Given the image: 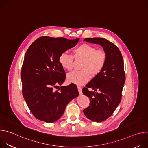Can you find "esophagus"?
Here are the masks:
<instances>
[{
    "label": "esophagus",
    "mask_w": 148,
    "mask_h": 148,
    "mask_svg": "<svg viewBox=\"0 0 148 148\" xmlns=\"http://www.w3.org/2000/svg\"><path fill=\"white\" fill-rule=\"evenodd\" d=\"M78 91L79 93V94H82V88L81 87H78Z\"/></svg>",
    "instance_id": "1"
}]
</instances>
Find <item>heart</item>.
Listing matches in <instances>:
<instances>
[{
	"instance_id": "b5f03b06",
	"label": "heart",
	"mask_w": 148,
	"mask_h": 148,
	"mask_svg": "<svg viewBox=\"0 0 148 148\" xmlns=\"http://www.w3.org/2000/svg\"><path fill=\"white\" fill-rule=\"evenodd\" d=\"M75 58L83 59L81 71H73L67 75V80L77 85H82L88 82L92 76L100 74L103 69L107 61V54L102 49L91 45L83 43L77 46L73 50ZM74 57L66 53H61L58 58L61 66L67 70H71L73 67Z\"/></svg>"
}]
</instances>
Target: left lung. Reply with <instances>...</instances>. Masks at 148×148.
Returning <instances> with one entry per match:
<instances>
[{"label": "left lung", "instance_id": "obj_1", "mask_svg": "<svg viewBox=\"0 0 148 148\" xmlns=\"http://www.w3.org/2000/svg\"><path fill=\"white\" fill-rule=\"evenodd\" d=\"M84 40L100 45L107 54L106 64L101 73L82 90V93L89 97L90 101L89 107L83 110L84 115L92 121L100 122L113 114L121 101L125 81L123 60L119 49L107 39L94 37ZM90 88L95 91H90Z\"/></svg>", "mask_w": 148, "mask_h": 148}]
</instances>
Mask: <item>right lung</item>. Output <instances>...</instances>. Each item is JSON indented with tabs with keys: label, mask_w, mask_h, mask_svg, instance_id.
I'll return each instance as SVG.
<instances>
[{
	"label": "right lung",
	"mask_w": 148,
	"mask_h": 148,
	"mask_svg": "<svg viewBox=\"0 0 148 148\" xmlns=\"http://www.w3.org/2000/svg\"><path fill=\"white\" fill-rule=\"evenodd\" d=\"M79 38L69 40L42 36L27 49L21 70L22 94L37 119L49 123L57 121L64 114L66 105L78 96L77 87L73 83L54 90L66 79L59 56L75 46Z\"/></svg>",
	"instance_id": "right-lung-1"
}]
</instances>
